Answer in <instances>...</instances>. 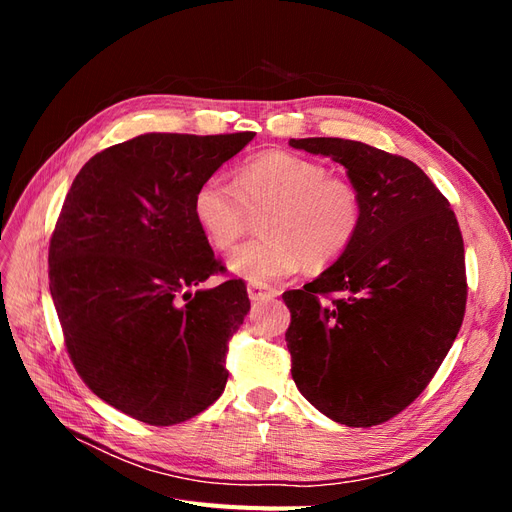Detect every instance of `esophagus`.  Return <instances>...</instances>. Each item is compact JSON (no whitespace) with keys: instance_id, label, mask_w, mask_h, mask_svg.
I'll return each mask as SVG.
<instances>
[{"instance_id":"esophagus-1","label":"esophagus","mask_w":512,"mask_h":512,"mask_svg":"<svg viewBox=\"0 0 512 512\" xmlns=\"http://www.w3.org/2000/svg\"><path fill=\"white\" fill-rule=\"evenodd\" d=\"M247 297L252 301H265V299H273L277 297V290L262 286V284H247Z\"/></svg>"}]
</instances>
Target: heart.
<instances>
[{"label": "heart", "instance_id": "obj_1", "mask_svg": "<svg viewBox=\"0 0 512 512\" xmlns=\"http://www.w3.org/2000/svg\"><path fill=\"white\" fill-rule=\"evenodd\" d=\"M260 232L232 252L228 267L254 284L307 269L320 271L342 258L363 224V198L324 164L290 151H265L237 168L235 183L211 173L196 185L192 215L215 250H230L258 213Z\"/></svg>", "mask_w": 512, "mask_h": 512}]
</instances>
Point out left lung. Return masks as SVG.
Returning <instances> with one entry per match:
<instances>
[{"mask_svg": "<svg viewBox=\"0 0 512 512\" xmlns=\"http://www.w3.org/2000/svg\"><path fill=\"white\" fill-rule=\"evenodd\" d=\"M290 145L342 164L363 198L350 250L282 294L292 380L335 423L380 425L425 391L461 329V230L451 203L408 158L344 138Z\"/></svg>", "mask_w": 512, "mask_h": 512, "instance_id": "obj_1", "label": "left lung"}]
</instances>
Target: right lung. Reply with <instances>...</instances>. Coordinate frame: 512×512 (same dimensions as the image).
Here are the masks:
<instances>
[{
  "mask_svg": "<svg viewBox=\"0 0 512 512\" xmlns=\"http://www.w3.org/2000/svg\"><path fill=\"white\" fill-rule=\"evenodd\" d=\"M254 136L141 134L96 153L61 207L49 288L66 350L89 389L136 421L177 425L224 393L250 299L243 280L192 292L226 271L192 194Z\"/></svg>",
  "mask_w": 512,
  "mask_h": 512,
  "instance_id": "add662e5",
  "label": "right lung"
}]
</instances>
